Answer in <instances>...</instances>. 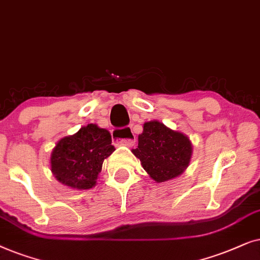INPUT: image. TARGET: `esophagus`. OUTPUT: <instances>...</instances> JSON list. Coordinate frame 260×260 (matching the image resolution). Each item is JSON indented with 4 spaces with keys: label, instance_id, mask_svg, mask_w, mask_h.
Here are the masks:
<instances>
[{
    "label": "esophagus",
    "instance_id": "esophagus-1",
    "mask_svg": "<svg viewBox=\"0 0 260 260\" xmlns=\"http://www.w3.org/2000/svg\"><path fill=\"white\" fill-rule=\"evenodd\" d=\"M113 140L116 141L124 146H133L136 144V136L131 128H121V129H115L112 134Z\"/></svg>",
    "mask_w": 260,
    "mask_h": 260
}]
</instances>
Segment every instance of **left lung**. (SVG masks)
Returning <instances> with one entry per match:
<instances>
[{
	"label": "left lung",
	"instance_id": "1",
	"mask_svg": "<svg viewBox=\"0 0 260 260\" xmlns=\"http://www.w3.org/2000/svg\"><path fill=\"white\" fill-rule=\"evenodd\" d=\"M132 150L144 170L157 183L171 181L186 170L191 160L192 144L188 136L166 127L157 120L144 123Z\"/></svg>",
	"mask_w": 260,
	"mask_h": 260
}]
</instances>
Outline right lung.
<instances>
[{
	"mask_svg": "<svg viewBox=\"0 0 260 260\" xmlns=\"http://www.w3.org/2000/svg\"><path fill=\"white\" fill-rule=\"evenodd\" d=\"M114 151L109 131L89 123L55 144L50 158L51 171L58 182L69 188L91 189L98 182L103 161Z\"/></svg>",
	"mask_w": 260,
	"mask_h": 260,
	"instance_id": "add662e5",
	"label": "right lung"
}]
</instances>
